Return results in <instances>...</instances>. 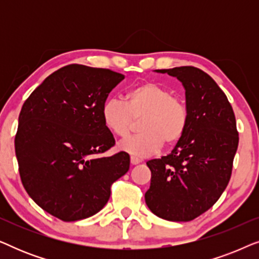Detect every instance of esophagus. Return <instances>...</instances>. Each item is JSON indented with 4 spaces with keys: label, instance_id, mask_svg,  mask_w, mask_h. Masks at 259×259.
<instances>
[{
    "label": "esophagus",
    "instance_id": "1",
    "mask_svg": "<svg viewBox=\"0 0 259 259\" xmlns=\"http://www.w3.org/2000/svg\"><path fill=\"white\" fill-rule=\"evenodd\" d=\"M140 162H141V160L139 158L131 157V164H132V165H138V164H140Z\"/></svg>",
    "mask_w": 259,
    "mask_h": 259
}]
</instances>
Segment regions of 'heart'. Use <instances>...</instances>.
<instances>
[{
	"label": "heart",
	"mask_w": 259,
	"mask_h": 259,
	"mask_svg": "<svg viewBox=\"0 0 259 259\" xmlns=\"http://www.w3.org/2000/svg\"><path fill=\"white\" fill-rule=\"evenodd\" d=\"M101 119L114 136L125 138L141 119V133L127 138L119 148L136 158H145L162 147L178 144L190 122L186 102L173 95L167 87L153 81L138 83L126 93V102L107 99L101 107Z\"/></svg>",
	"instance_id": "heart-1"
}]
</instances>
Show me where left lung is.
<instances>
[{
    "label": "left lung",
    "mask_w": 259,
    "mask_h": 259,
    "mask_svg": "<svg viewBox=\"0 0 259 259\" xmlns=\"http://www.w3.org/2000/svg\"><path fill=\"white\" fill-rule=\"evenodd\" d=\"M155 72L182 82L190 122L171 153L146 162L152 176L145 201L158 217L189 222L207 211L228 186L239 140L235 113L224 92L199 68Z\"/></svg>",
    "instance_id": "left-lung-1"
}]
</instances>
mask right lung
Wrapping results in <instances>:
<instances>
[{
    "label": "right lung",
    "mask_w": 259,
    "mask_h": 259,
    "mask_svg": "<svg viewBox=\"0 0 259 259\" xmlns=\"http://www.w3.org/2000/svg\"><path fill=\"white\" fill-rule=\"evenodd\" d=\"M111 69L62 67L29 95L19 116L15 153L31 199L65 222L98 213L111 185L130 169V155L101 157L114 146L102 104L123 79Z\"/></svg>",
    "instance_id": "1"
}]
</instances>
